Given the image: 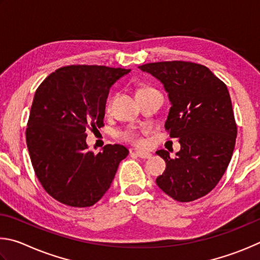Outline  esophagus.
<instances>
[{
	"instance_id": "1",
	"label": "esophagus",
	"mask_w": 260,
	"mask_h": 260,
	"mask_svg": "<svg viewBox=\"0 0 260 260\" xmlns=\"http://www.w3.org/2000/svg\"><path fill=\"white\" fill-rule=\"evenodd\" d=\"M133 154H135L136 156L144 158V160H146V158H151V156H152L151 153H148V152H142V151H136V152H134Z\"/></svg>"
}]
</instances>
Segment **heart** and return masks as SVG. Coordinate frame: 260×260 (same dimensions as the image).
<instances>
[{
	"mask_svg": "<svg viewBox=\"0 0 260 260\" xmlns=\"http://www.w3.org/2000/svg\"><path fill=\"white\" fill-rule=\"evenodd\" d=\"M151 88H140L138 90V92H142V91H146V90H149ZM109 108V103L107 105V109ZM124 138L127 139V140H131V142H135V143H140V140L136 137V135L133 134V133H127L124 135Z\"/></svg>",
	"mask_w": 260,
	"mask_h": 260,
	"instance_id": "1",
	"label": "heart"
}]
</instances>
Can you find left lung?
<instances>
[{"label":"left lung","instance_id":"left-lung-1","mask_svg":"<svg viewBox=\"0 0 260 260\" xmlns=\"http://www.w3.org/2000/svg\"><path fill=\"white\" fill-rule=\"evenodd\" d=\"M139 68L165 86L171 104L165 126L180 144L174 158L165 149L156 152L167 163L156 184L176 201L202 198L219 183L233 155L238 129L227 86L200 63L161 61Z\"/></svg>","mask_w":260,"mask_h":260}]
</instances>
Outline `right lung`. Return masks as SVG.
Returning <instances> with one entry per match:
<instances>
[{
    "label": "right lung",
    "instance_id": "add662e5",
    "mask_svg": "<svg viewBox=\"0 0 260 260\" xmlns=\"http://www.w3.org/2000/svg\"><path fill=\"white\" fill-rule=\"evenodd\" d=\"M130 70L72 65L50 74L38 88L26 129L31 165L41 185L66 206H93L111 187L123 145L88 149L86 130L104 125L111 86Z\"/></svg>",
    "mask_w": 260,
    "mask_h": 260
}]
</instances>
